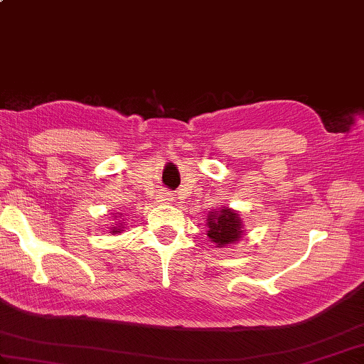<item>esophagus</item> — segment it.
<instances>
[{"label":"esophagus","mask_w":364,"mask_h":364,"mask_svg":"<svg viewBox=\"0 0 364 364\" xmlns=\"http://www.w3.org/2000/svg\"><path fill=\"white\" fill-rule=\"evenodd\" d=\"M161 198H162V202H168V200H170V198H172V196H170V194H168V192H164V194H162V196H161Z\"/></svg>","instance_id":"obj_1"}]
</instances>
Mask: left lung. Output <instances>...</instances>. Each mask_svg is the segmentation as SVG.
I'll use <instances>...</instances> for the list:
<instances>
[{
	"label": "left lung",
	"mask_w": 364,
	"mask_h": 364,
	"mask_svg": "<svg viewBox=\"0 0 364 364\" xmlns=\"http://www.w3.org/2000/svg\"><path fill=\"white\" fill-rule=\"evenodd\" d=\"M206 236L215 244L214 247L225 249L236 244L244 236V220L236 210L231 208H219L206 215Z\"/></svg>",
	"instance_id": "8db88e82"
}]
</instances>
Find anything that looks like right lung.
I'll return each mask as SVG.
<instances>
[{
    "label": "right lung",
    "mask_w": 364,
    "mask_h": 364,
    "mask_svg": "<svg viewBox=\"0 0 364 364\" xmlns=\"http://www.w3.org/2000/svg\"><path fill=\"white\" fill-rule=\"evenodd\" d=\"M120 219V213H119V215H114V222H111V225L107 227V230H109V233H112V235H120V233H123V231H125V222H122V220H119Z\"/></svg>",
    "instance_id": "1"
}]
</instances>
